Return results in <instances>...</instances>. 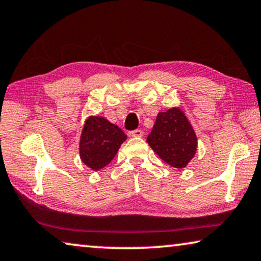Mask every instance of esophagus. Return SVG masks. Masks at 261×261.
I'll list each match as a JSON object with an SVG mask.
<instances>
[{
    "instance_id": "34e87169",
    "label": "esophagus",
    "mask_w": 261,
    "mask_h": 261,
    "mask_svg": "<svg viewBox=\"0 0 261 261\" xmlns=\"http://www.w3.org/2000/svg\"><path fill=\"white\" fill-rule=\"evenodd\" d=\"M128 135H129L130 138H141V137H143V132L141 129L130 130V132H128Z\"/></svg>"
}]
</instances>
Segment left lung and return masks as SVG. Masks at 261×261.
Masks as SVG:
<instances>
[{"label":"left lung","mask_w":261,"mask_h":261,"mask_svg":"<svg viewBox=\"0 0 261 261\" xmlns=\"http://www.w3.org/2000/svg\"><path fill=\"white\" fill-rule=\"evenodd\" d=\"M147 142L162 160L175 168L186 167L198 146L193 127L179 108L159 113Z\"/></svg>","instance_id":"obj_1"}]
</instances>
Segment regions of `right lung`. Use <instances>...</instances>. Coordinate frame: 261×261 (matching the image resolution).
<instances>
[{
    "instance_id": "1",
    "label": "right lung",
    "mask_w": 261,
    "mask_h": 261,
    "mask_svg": "<svg viewBox=\"0 0 261 261\" xmlns=\"http://www.w3.org/2000/svg\"><path fill=\"white\" fill-rule=\"evenodd\" d=\"M127 135L121 128L101 116H89L86 120L80 139V158L94 171L107 166L116 155Z\"/></svg>"
}]
</instances>
